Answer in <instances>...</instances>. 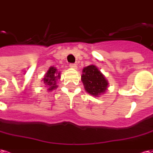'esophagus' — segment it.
<instances>
[{
	"label": "esophagus",
	"instance_id": "obj_1",
	"mask_svg": "<svg viewBox=\"0 0 153 153\" xmlns=\"http://www.w3.org/2000/svg\"><path fill=\"white\" fill-rule=\"evenodd\" d=\"M69 67L72 68H76V65L75 63H70V64H69Z\"/></svg>",
	"mask_w": 153,
	"mask_h": 153
}]
</instances>
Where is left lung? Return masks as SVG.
Listing matches in <instances>:
<instances>
[{"label": "left lung", "mask_w": 153, "mask_h": 153, "mask_svg": "<svg viewBox=\"0 0 153 153\" xmlns=\"http://www.w3.org/2000/svg\"><path fill=\"white\" fill-rule=\"evenodd\" d=\"M81 81L85 89L91 95L97 96L104 93L108 88V81L96 66L90 65L83 69Z\"/></svg>", "instance_id": "1"}]
</instances>
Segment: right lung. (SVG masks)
Instances as JSON below:
<instances>
[{
	"label": "right lung",
	"instance_id": "obj_1",
	"mask_svg": "<svg viewBox=\"0 0 153 153\" xmlns=\"http://www.w3.org/2000/svg\"><path fill=\"white\" fill-rule=\"evenodd\" d=\"M57 72L58 71H57L56 68H54L53 67H51L49 69L46 75L45 76L44 83L49 85V87H50L49 90H53L54 88H56L58 86L56 85V80L57 77H58V79L59 78V72L58 73ZM57 75L58 76H57Z\"/></svg>",
	"mask_w": 153,
	"mask_h": 153
}]
</instances>
